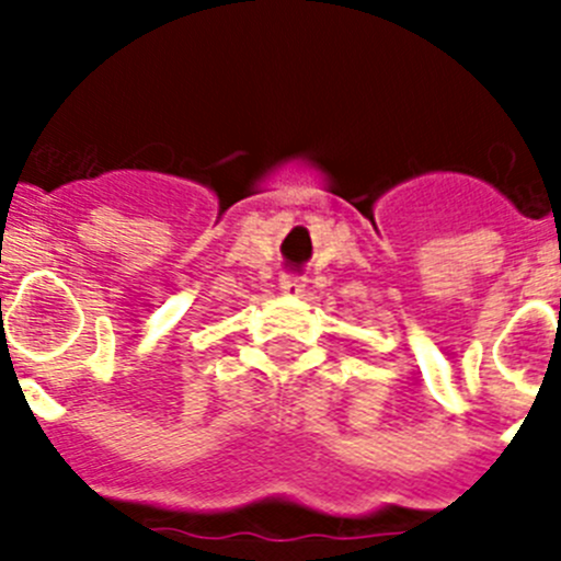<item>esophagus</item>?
<instances>
[{
  "instance_id": "34e87169",
  "label": "esophagus",
  "mask_w": 561,
  "mask_h": 561,
  "mask_svg": "<svg viewBox=\"0 0 561 561\" xmlns=\"http://www.w3.org/2000/svg\"><path fill=\"white\" fill-rule=\"evenodd\" d=\"M280 291H284V295H289V297H300L306 291V280H304V277L286 275L284 280H280Z\"/></svg>"
}]
</instances>
